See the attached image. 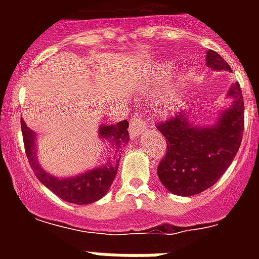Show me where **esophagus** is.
I'll return each instance as SVG.
<instances>
[{
  "label": "esophagus",
  "instance_id": "obj_1",
  "mask_svg": "<svg viewBox=\"0 0 259 259\" xmlns=\"http://www.w3.org/2000/svg\"><path fill=\"white\" fill-rule=\"evenodd\" d=\"M145 122L142 121L141 117L140 115H136L134 118L130 119V127H129V132L132 134V137H138L140 134L144 132V127H145Z\"/></svg>",
  "mask_w": 259,
  "mask_h": 259
}]
</instances>
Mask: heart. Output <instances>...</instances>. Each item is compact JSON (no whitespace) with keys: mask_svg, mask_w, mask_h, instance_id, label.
I'll list each match as a JSON object with an SVG mask.
<instances>
[{"mask_svg":"<svg viewBox=\"0 0 259 259\" xmlns=\"http://www.w3.org/2000/svg\"><path fill=\"white\" fill-rule=\"evenodd\" d=\"M166 72H168V67L162 66L161 70L158 71V74L156 75V78H154V84L161 83V79L165 76ZM173 103H175V97H173V95H166V97L161 98V99L158 101L157 110L160 113H168V111L172 110Z\"/></svg>","mask_w":259,"mask_h":259,"instance_id":"obj_1","label":"heart"}]
</instances>
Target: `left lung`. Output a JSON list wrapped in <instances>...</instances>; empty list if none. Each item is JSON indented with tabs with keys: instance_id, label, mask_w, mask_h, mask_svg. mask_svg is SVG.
<instances>
[{
	"instance_id": "1",
	"label": "left lung",
	"mask_w": 259,
	"mask_h": 259,
	"mask_svg": "<svg viewBox=\"0 0 259 259\" xmlns=\"http://www.w3.org/2000/svg\"><path fill=\"white\" fill-rule=\"evenodd\" d=\"M205 63L213 71H231L215 51H207ZM226 97L231 98V105L222 110L213 125H197L187 110L157 125L168 148L157 175L169 192L179 196L197 195L212 187L231 165L241 146L245 126L239 83H233Z\"/></svg>"
}]
</instances>
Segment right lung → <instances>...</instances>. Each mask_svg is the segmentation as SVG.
Wrapping results in <instances>:
<instances>
[{
	"instance_id": "add662e5",
	"label": "right lung",
	"mask_w": 259,
	"mask_h": 259,
	"mask_svg": "<svg viewBox=\"0 0 259 259\" xmlns=\"http://www.w3.org/2000/svg\"><path fill=\"white\" fill-rule=\"evenodd\" d=\"M129 122L122 121L115 125H101L98 137L109 148L110 156L102 165L79 173L76 176L56 177L42 169L37 160V141L36 133L30 130L21 118L22 138L25 153L30 168L34 175L47 188L58 195L60 199L75 204H90L105 196L111 187L114 177L117 175L119 158L129 142Z\"/></svg>"
}]
</instances>
